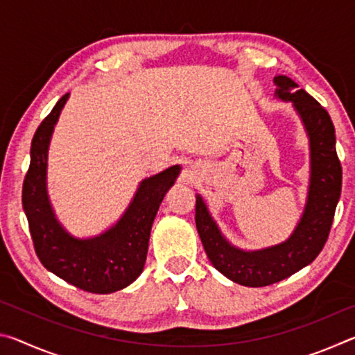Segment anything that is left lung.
I'll return each mask as SVG.
<instances>
[{
  "label": "left lung",
  "mask_w": 355,
  "mask_h": 355,
  "mask_svg": "<svg viewBox=\"0 0 355 355\" xmlns=\"http://www.w3.org/2000/svg\"><path fill=\"white\" fill-rule=\"evenodd\" d=\"M275 97L290 101L300 117L310 146L307 202L297 225L284 243L244 250L222 235L207 203L196 196V225L213 266L244 286H266L290 277L310 264L322 250L341 194V164L335 150V128L327 111L291 78H274Z\"/></svg>",
  "instance_id": "left-lung-1"
}]
</instances>
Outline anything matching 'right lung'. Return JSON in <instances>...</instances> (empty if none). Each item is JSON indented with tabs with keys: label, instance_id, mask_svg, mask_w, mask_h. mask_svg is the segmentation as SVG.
Returning <instances> with one entry per match:
<instances>
[{
	"label": "right lung",
	"instance_id": "obj_1",
	"mask_svg": "<svg viewBox=\"0 0 355 355\" xmlns=\"http://www.w3.org/2000/svg\"><path fill=\"white\" fill-rule=\"evenodd\" d=\"M67 100L65 94L33 137L31 164L23 183V209L35 254L48 271L84 291L114 293L133 284L144 271L155 216L182 167L171 166L144 178L125 213L103 233L73 236L56 218L46 188L48 148Z\"/></svg>",
	"mask_w": 355,
	"mask_h": 355
}]
</instances>
